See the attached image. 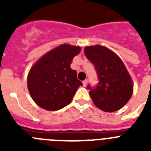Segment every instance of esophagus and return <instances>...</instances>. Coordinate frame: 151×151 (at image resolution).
<instances>
[{
	"label": "esophagus",
	"mask_w": 151,
	"mask_h": 151,
	"mask_svg": "<svg viewBox=\"0 0 151 151\" xmlns=\"http://www.w3.org/2000/svg\"><path fill=\"white\" fill-rule=\"evenodd\" d=\"M88 84V80L87 79H85V81H83V85H84V87H86V85Z\"/></svg>",
	"instance_id": "34e87169"
}]
</instances>
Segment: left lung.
<instances>
[{"mask_svg":"<svg viewBox=\"0 0 151 151\" xmlns=\"http://www.w3.org/2000/svg\"><path fill=\"white\" fill-rule=\"evenodd\" d=\"M84 52L94 64L99 76L97 87L89 95L95 106L105 112H114L122 109L131 99L133 82L122 59L105 46H86Z\"/></svg>","mask_w":151,"mask_h":151,"instance_id":"1","label":"left lung"}]
</instances>
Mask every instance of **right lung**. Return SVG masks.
Here are the masks:
<instances>
[{"label":"right lung","mask_w":151,"mask_h":151,"mask_svg":"<svg viewBox=\"0 0 151 151\" xmlns=\"http://www.w3.org/2000/svg\"><path fill=\"white\" fill-rule=\"evenodd\" d=\"M80 46L63 44L42 55L31 66L27 76V87L33 100L46 110L55 111L71 103L82 82L70 68Z\"/></svg>","instance_id":"add662e5"}]
</instances>
